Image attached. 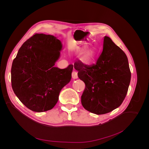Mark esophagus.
Wrapping results in <instances>:
<instances>
[{"label": "esophagus", "mask_w": 149, "mask_h": 149, "mask_svg": "<svg viewBox=\"0 0 149 149\" xmlns=\"http://www.w3.org/2000/svg\"><path fill=\"white\" fill-rule=\"evenodd\" d=\"M72 78L73 79H77L78 78V73L76 71H73L71 73Z\"/></svg>", "instance_id": "obj_1"}]
</instances>
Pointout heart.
Returning <instances> with one entry per match:
<instances>
[{
	"label": "heart",
	"instance_id": "1",
	"mask_svg": "<svg viewBox=\"0 0 149 149\" xmlns=\"http://www.w3.org/2000/svg\"><path fill=\"white\" fill-rule=\"evenodd\" d=\"M92 57V53L91 52H88L83 56L81 60L83 62L85 63H90V61H91Z\"/></svg>",
	"mask_w": 149,
	"mask_h": 149
}]
</instances>
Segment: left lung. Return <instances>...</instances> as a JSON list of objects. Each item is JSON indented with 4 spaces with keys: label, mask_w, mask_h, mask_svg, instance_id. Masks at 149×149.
Segmentation results:
<instances>
[{
    "label": "left lung",
    "mask_w": 149,
    "mask_h": 149,
    "mask_svg": "<svg viewBox=\"0 0 149 149\" xmlns=\"http://www.w3.org/2000/svg\"><path fill=\"white\" fill-rule=\"evenodd\" d=\"M74 68L85 84L81 96L83 107L97 115L108 113L123 103L131 78L125 53L105 36L103 49L95 64L84 65L78 61Z\"/></svg>",
    "instance_id": "obj_1"
}]
</instances>
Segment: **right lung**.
Segmentation results:
<instances>
[{
	"label": "right lung",
	"instance_id": "add662e5",
	"mask_svg": "<svg viewBox=\"0 0 149 149\" xmlns=\"http://www.w3.org/2000/svg\"><path fill=\"white\" fill-rule=\"evenodd\" d=\"M61 48L60 40L54 36L35 33L22 45L13 61L12 89L31 111L52 109L61 89L70 81L73 65L65 69L54 66Z\"/></svg>",
	"mask_w": 149,
	"mask_h": 149
}]
</instances>
